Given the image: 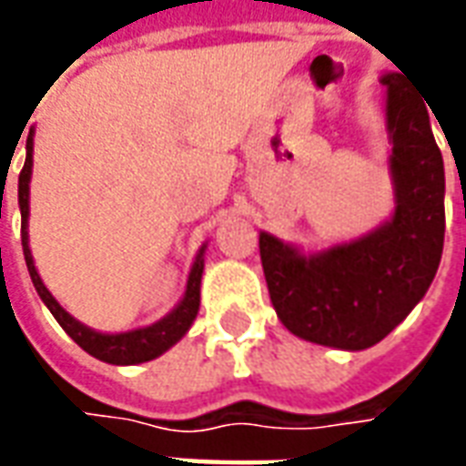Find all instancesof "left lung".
<instances>
[{"label":"left lung","mask_w":466,"mask_h":466,"mask_svg":"<svg viewBox=\"0 0 466 466\" xmlns=\"http://www.w3.org/2000/svg\"><path fill=\"white\" fill-rule=\"evenodd\" d=\"M394 209L370 232L307 249L259 232L264 277L277 317L307 342L370 350L407 319L440 269L444 162L430 112L400 72H384Z\"/></svg>","instance_id":"obj_1"}]
</instances>
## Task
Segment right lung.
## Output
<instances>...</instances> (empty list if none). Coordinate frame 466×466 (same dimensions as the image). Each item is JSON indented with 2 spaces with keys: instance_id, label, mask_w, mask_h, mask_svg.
I'll return each mask as SVG.
<instances>
[{
  "instance_id": "add662e5",
  "label": "right lung",
  "mask_w": 466,
  "mask_h": 466,
  "mask_svg": "<svg viewBox=\"0 0 466 466\" xmlns=\"http://www.w3.org/2000/svg\"><path fill=\"white\" fill-rule=\"evenodd\" d=\"M32 154H35V127L29 129V137H26V162L22 174H19V212H22V249H25V262L36 294H39V299L46 304L49 312L55 314L59 327L86 354H92L99 361L124 367V364H142V361H152L157 357H162L164 351L172 350L174 344L189 332V327H192L197 314H199V292H202L207 242L199 247V252L194 257L182 299L174 304L172 312L164 314L159 322L147 324V327H137V329H129V332H96V329L86 327V324H82L79 319H75L72 314L66 312L65 307L55 299V294L46 289V284L42 282V277L36 272L35 257H32V249H29V182H32V167H35Z\"/></svg>"
}]
</instances>
